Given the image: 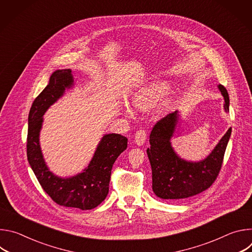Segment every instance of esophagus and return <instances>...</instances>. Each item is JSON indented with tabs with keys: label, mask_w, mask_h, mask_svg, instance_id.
Instances as JSON below:
<instances>
[{
	"label": "esophagus",
	"mask_w": 252,
	"mask_h": 252,
	"mask_svg": "<svg viewBox=\"0 0 252 252\" xmlns=\"http://www.w3.org/2000/svg\"><path fill=\"white\" fill-rule=\"evenodd\" d=\"M146 139H147L146 130L139 129V130H137V131L135 132V134H134V142H135L136 146L140 147V146L145 145Z\"/></svg>",
	"instance_id": "obj_1"
}]
</instances>
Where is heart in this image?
<instances>
[{"mask_svg": "<svg viewBox=\"0 0 252 252\" xmlns=\"http://www.w3.org/2000/svg\"><path fill=\"white\" fill-rule=\"evenodd\" d=\"M170 85L163 80H155L148 83L146 86L140 88L131 97L132 104L138 110H147L154 106L158 99L164 95L169 90ZM171 104V98L166 97L158 107V113L163 114L166 112Z\"/></svg>", "mask_w": 252, "mask_h": 252, "instance_id": "obj_1", "label": "heart"}]
</instances>
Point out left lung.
<instances>
[{"label":"left lung","mask_w":252,"mask_h":252,"mask_svg":"<svg viewBox=\"0 0 252 252\" xmlns=\"http://www.w3.org/2000/svg\"><path fill=\"white\" fill-rule=\"evenodd\" d=\"M219 89L224 98V111L228 113V93L221 85H219ZM179 120L178 111L167 115L157 123L150 136L151 148L147 154L153 171V190L161 199H184L207 189L219 175L231 135L229 127L205 158L187 160L179 157L171 146Z\"/></svg>","instance_id":"obj_1"}]
</instances>
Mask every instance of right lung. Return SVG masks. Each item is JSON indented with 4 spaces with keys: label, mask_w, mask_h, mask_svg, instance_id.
I'll return each mask as SVG.
<instances>
[{
    "label": "right lung",
    "mask_w": 252,
    "mask_h": 252,
    "mask_svg": "<svg viewBox=\"0 0 252 252\" xmlns=\"http://www.w3.org/2000/svg\"><path fill=\"white\" fill-rule=\"evenodd\" d=\"M75 80L70 68L57 69L48 86L35 97L28 119L27 157L43 189L60 205L90 210L100 204L109 193L113 165L127 148V138L118 133L103 134L89 165L76 175L62 177L48 167L40 145L44 115L65 93Z\"/></svg>",
    "instance_id": "add662e5"
}]
</instances>
